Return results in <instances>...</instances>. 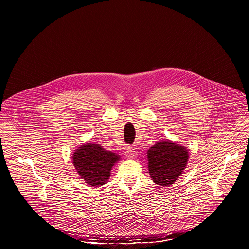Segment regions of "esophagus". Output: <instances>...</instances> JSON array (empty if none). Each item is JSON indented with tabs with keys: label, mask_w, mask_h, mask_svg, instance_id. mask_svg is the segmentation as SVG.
<instances>
[{
	"label": "esophagus",
	"mask_w": 249,
	"mask_h": 249,
	"mask_svg": "<svg viewBox=\"0 0 249 249\" xmlns=\"http://www.w3.org/2000/svg\"><path fill=\"white\" fill-rule=\"evenodd\" d=\"M126 156L129 158V159H133V158H135L136 156H137V153L134 151V149H133V147H131V146H128L127 147V150H126Z\"/></svg>",
	"instance_id": "esophagus-1"
}]
</instances>
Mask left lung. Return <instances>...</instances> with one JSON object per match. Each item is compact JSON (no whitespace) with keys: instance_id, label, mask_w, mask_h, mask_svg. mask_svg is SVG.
<instances>
[{"instance_id":"obj_1","label":"left lung","mask_w":249,"mask_h":249,"mask_svg":"<svg viewBox=\"0 0 249 249\" xmlns=\"http://www.w3.org/2000/svg\"><path fill=\"white\" fill-rule=\"evenodd\" d=\"M189 150L186 146L171 140L156 142L147 150L148 172L153 182L169 187L173 185L187 168Z\"/></svg>"}]
</instances>
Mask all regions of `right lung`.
<instances>
[{"instance_id": "right-lung-1", "label": "right lung", "mask_w": 249, "mask_h": 249, "mask_svg": "<svg viewBox=\"0 0 249 249\" xmlns=\"http://www.w3.org/2000/svg\"><path fill=\"white\" fill-rule=\"evenodd\" d=\"M72 164L86 184L99 188L108 182L113 166L120 156L96 142H84L72 154Z\"/></svg>"}]
</instances>
